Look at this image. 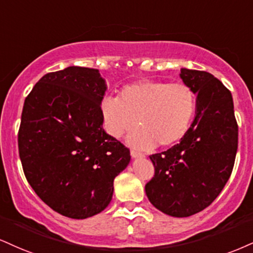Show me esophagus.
<instances>
[{"label":"esophagus","mask_w":253,"mask_h":253,"mask_svg":"<svg viewBox=\"0 0 253 253\" xmlns=\"http://www.w3.org/2000/svg\"><path fill=\"white\" fill-rule=\"evenodd\" d=\"M130 156H132V158H142L144 157V154L140 153V152H138V151L130 150Z\"/></svg>","instance_id":"1"}]
</instances>
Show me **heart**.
Wrapping results in <instances>:
<instances>
[{
  "label": "heart",
  "mask_w": 253,
  "mask_h": 253,
  "mask_svg": "<svg viewBox=\"0 0 253 253\" xmlns=\"http://www.w3.org/2000/svg\"><path fill=\"white\" fill-rule=\"evenodd\" d=\"M192 88L181 82L140 80L121 88L119 97L105 96L100 103L103 127L120 138L133 127L129 142L139 148L167 147L186 134L196 112Z\"/></svg>",
  "instance_id": "obj_1"
}]
</instances>
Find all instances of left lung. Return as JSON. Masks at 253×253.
Segmentation results:
<instances>
[{
	"label": "left lung",
	"instance_id": "8db88e82",
	"mask_svg": "<svg viewBox=\"0 0 253 253\" xmlns=\"http://www.w3.org/2000/svg\"><path fill=\"white\" fill-rule=\"evenodd\" d=\"M180 78L197 93L196 118L179 144L150 156L154 175L145 186L154 208L179 218L211 205L229 180L238 148L230 90L208 72L181 68Z\"/></svg>",
	"mask_w": 253,
	"mask_h": 253
}]
</instances>
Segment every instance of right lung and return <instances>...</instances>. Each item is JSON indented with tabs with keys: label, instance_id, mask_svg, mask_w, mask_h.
<instances>
[{
	"label": "right lung",
	"instance_id": "right-lung-1",
	"mask_svg": "<svg viewBox=\"0 0 253 253\" xmlns=\"http://www.w3.org/2000/svg\"><path fill=\"white\" fill-rule=\"evenodd\" d=\"M106 87L97 69L72 66L40 79L24 100L19 154L27 180L50 209L84 219L113 196L129 150L102 128Z\"/></svg>",
	"mask_w": 253,
	"mask_h": 253
}]
</instances>
